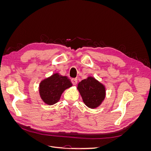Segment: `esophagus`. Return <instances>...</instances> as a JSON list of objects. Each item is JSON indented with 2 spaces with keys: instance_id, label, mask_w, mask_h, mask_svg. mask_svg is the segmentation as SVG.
Segmentation results:
<instances>
[{
  "instance_id": "esophagus-1",
  "label": "esophagus",
  "mask_w": 151,
  "mask_h": 151,
  "mask_svg": "<svg viewBox=\"0 0 151 151\" xmlns=\"http://www.w3.org/2000/svg\"><path fill=\"white\" fill-rule=\"evenodd\" d=\"M71 82L73 85H76L77 83V79L76 78H73L71 79Z\"/></svg>"
}]
</instances>
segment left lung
<instances>
[{
	"label": "left lung",
	"mask_w": 151,
	"mask_h": 151,
	"mask_svg": "<svg viewBox=\"0 0 151 151\" xmlns=\"http://www.w3.org/2000/svg\"><path fill=\"white\" fill-rule=\"evenodd\" d=\"M83 102L87 106L94 109L101 104L106 95L103 84L93 77L82 80L77 86Z\"/></svg>",
	"instance_id": "1"
}]
</instances>
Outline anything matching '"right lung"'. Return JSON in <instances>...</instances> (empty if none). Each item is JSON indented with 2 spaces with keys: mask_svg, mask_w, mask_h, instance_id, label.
I'll list each match as a JSON object with an SVG mask.
<instances>
[{
  "mask_svg": "<svg viewBox=\"0 0 151 151\" xmlns=\"http://www.w3.org/2000/svg\"><path fill=\"white\" fill-rule=\"evenodd\" d=\"M72 86L67 76L55 73L41 82L39 88L40 97L45 103L53 105L60 100L63 91Z\"/></svg>",
  "mask_w": 151,
  "mask_h": 151,
  "instance_id": "1",
  "label": "right lung"
}]
</instances>
